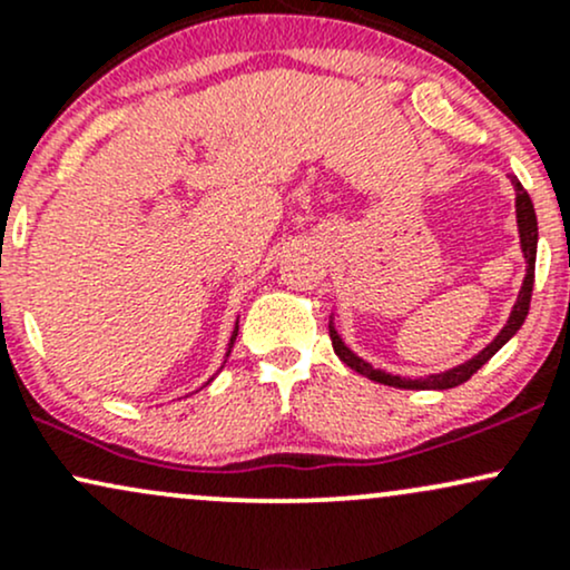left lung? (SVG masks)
Segmentation results:
<instances>
[{
  "mask_svg": "<svg viewBox=\"0 0 570 570\" xmlns=\"http://www.w3.org/2000/svg\"><path fill=\"white\" fill-rule=\"evenodd\" d=\"M514 185V208H517V233H520V248H522V257H525V278H522V286H520V294H517V303L512 307V313H509L507 324H503V330L495 335L490 343L482 348L476 356L469 358V362L458 364V367H450L444 372H436V375H426V377H402V375H391V372H383V370H375L370 362H364L362 356H356L348 345L343 343V337L337 335L335 324L330 322V337H332V348L340 356V362L348 364L351 370H356L358 375L370 377V381L375 383H383V385H394V389H412V391H444V389H455V385L466 383L469 377L474 375L476 370L482 367V364H488L490 358L499 353L503 345L509 343L517 335V330H520L522 322H525L528 316V307H531V294H533V276H535V244H539V222H535V212H533V203H531V195L522 189L520 181H517V176H509Z\"/></svg>",
  "mask_w": 570,
  "mask_h": 570,
  "instance_id": "left-lung-1",
  "label": "left lung"
}]
</instances>
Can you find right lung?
<instances>
[{
  "label": "right lung",
  "instance_id": "right-lung-1",
  "mask_svg": "<svg viewBox=\"0 0 570 570\" xmlns=\"http://www.w3.org/2000/svg\"><path fill=\"white\" fill-rule=\"evenodd\" d=\"M235 335H238V322H235V332H233V337H230V348H233V343H235ZM227 356H230V351H227ZM212 381H214V377H212ZM212 381H208V383H212Z\"/></svg>",
  "mask_w": 570,
  "mask_h": 570
}]
</instances>
